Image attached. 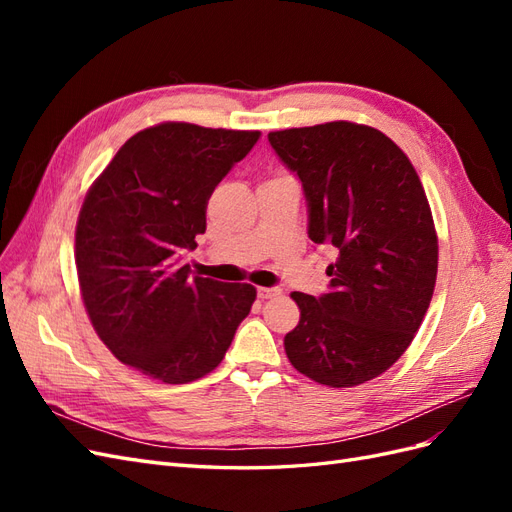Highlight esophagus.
Returning <instances> with one entry per match:
<instances>
[{
	"label": "esophagus",
	"instance_id": "1",
	"mask_svg": "<svg viewBox=\"0 0 512 512\" xmlns=\"http://www.w3.org/2000/svg\"><path fill=\"white\" fill-rule=\"evenodd\" d=\"M277 294H282L280 288H258V299H260V301L273 299V297H277Z\"/></svg>",
	"mask_w": 512,
	"mask_h": 512
}]
</instances>
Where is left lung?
I'll return each mask as SVG.
<instances>
[{
  "mask_svg": "<svg viewBox=\"0 0 512 512\" xmlns=\"http://www.w3.org/2000/svg\"><path fill=\"white\" fill-rule=\"evenodd\" d=\"M297 173L307 235L337 250L331 292H292L301 320L284 337L292 367L331 389L384 374L427 314L438 275V235L423 183L389 136L352 121L269 132Z\"/></svg>",
  "mask_w": 512,
  "mask_h": 512,
  "instance_id": "obj_1",
  "label": "left lung"
}]
</instances>
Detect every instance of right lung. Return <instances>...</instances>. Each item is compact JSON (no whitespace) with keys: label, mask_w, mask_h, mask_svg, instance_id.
I'll return each mask as SVG.
<instances>
[{"label":"right lung","mask_w":512,"mask_h":512,"mask_svg":"<svg viewBox=\"0 0 512 512\" xmlns=\"http://www.w3.org/2000/svg\"><path fill=\"white\" fill-rule=\"evenodd\" d=\"M258 130L164 121L136 132L91 183L74 235L85 312L121 363L166 384L218 367L256 301L252 284L190 277L185 250Z\"/></svg>","instance_id":"1"}]
</instances>
